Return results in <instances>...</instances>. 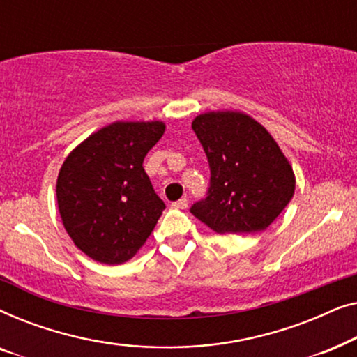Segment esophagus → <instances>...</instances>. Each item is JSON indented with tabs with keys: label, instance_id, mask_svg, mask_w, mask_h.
Segmentation results:
<instances>
[{
	"label": "esophagus",
	"instance_id": "34e87169",
	"mask_svg": "<svg viewBox=\"0 0 357 357\" xmlns=\"http://www.w3.org/2000/svg\"><path fill=\"white\" fill-rule=\"evenodd\" d=\"M172 206L174 208H177V209H187L188 208V199L187 198H180L178 202H175V203H172Z\"/></svg>",
	"mask_w": 357,
	"mask_h": 357
}]
</instances>
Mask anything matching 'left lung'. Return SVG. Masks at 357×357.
<instances>
[{"label":"left lung","instance_id":"1","mask_svg":"<svg viewBox=\"0 0 357 357\" xmlns=\"http://www.w3.org/2000/svg\"><path fill=\"white\" fill-rule=\"evenodd\" d=\"M192 128L206 153L208 197L190 208L222 236L260 232L280 216L296 190V177L273 136L242 112H208Z\"/></svg>","mask_w":357,"mask_h":357}]
</instances>
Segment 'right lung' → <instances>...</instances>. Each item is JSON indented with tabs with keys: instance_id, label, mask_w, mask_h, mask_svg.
Returning a JSON list of instances; mask_svg holds the SVG:
<instances>
[{
	"instance_id": "add662e5",
	"label": "right lung",
	"mask_w": 357,
	"mask_h": 357,
	"mask_svg": "<svg viewBox=\"0 0 357 357\" xmlns=\"http://www.w3.org/2000/svg\"><path fill=\"white\" fill-rule=\"evenodd\" d=\"M162 121H115L71 151L56 180L68 236L92 260L120 265L144 245L165 204L143 160L162 138Z\"/></svg>"
}]
</instances>
